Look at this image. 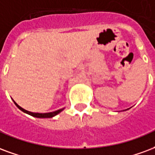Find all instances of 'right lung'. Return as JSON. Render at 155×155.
I'll return each instance as SVG.
<instances>
[{
	"label": "right lung",
	"instance_id": "1",
	"mask_svg": "<svg viewBox=\"0 0 155 155\" xmlns=\"http://www.w3.org/2000/svg\"><path fill=\"white\" fill-rule=\"evenodd\" d=\"M15 104V105H16L18 107H19V109L21 110V111H23L24 113H28V114H29V115L33 116V117H38V118H50V117H53L54 116L57 115L58 113H60L61 111H62L64 108H61V109H59L57 110V111H55V112H51V113H31V112H28V111H27V110L24 109V108H22L21 107L19 106L18 104L15 103V102H14Z\"/></svg>",
	"mask_w": 155,
	"mask_h": 155
}]
</instances>
